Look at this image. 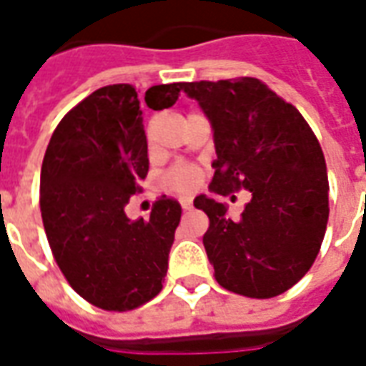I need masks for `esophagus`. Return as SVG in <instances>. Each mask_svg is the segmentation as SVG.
Returning a JSON list of instances; mask_svg holds the SVG:
<instances>
[{"label":"esophagus","mask_w":366,"mask_h":366,"mask_svg":"<svg viewBox=\"0 0 366 366\" xmlns=\"http://www.w3.org/2000/svg\"><path fill=\"white\" fill-rule=\"evenodd\" d=\"M180 206H182L184 209H190V207H192V198H190V196H184V198H180Z\"/></svg>","instance_id":"34e87169"}]
</instances>
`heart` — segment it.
Wrapping results in <instances>:
<instances>
[{"instance_id":"1","label":"heart","mask_w":366,"mask_h":366,"mask_svg":"<svg viewBox=\"0 0 366 366\" xmlns=\"http://www.w3.org/2000/svg\"><path fill=\"white\" fill-rule=\"evenodd\" d=\"M196 182H198V172L192 167H186V164L174 167L164 176V186L176 192L192 190Z\"/></svg>"}]
</instances>
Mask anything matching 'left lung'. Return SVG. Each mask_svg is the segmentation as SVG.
Returning <instances> with one entry per match:
<instances>
[{
	"instance_id": "left-lung-1",
	"label": "left lung",
	"mask_w": 366,
	"mask_h": 366,
	"mask_svg": "<svg viewBox=\"0 0 366 366\" xmlns=\"http://www.w3.org/2000/svg\"><path fill=\"white\" fill-rule=\"evenodd\" d=\"M212 125L217 159L209 190L251 192L239 219L206 194L204 247L215 280L249 298L282 294L314 264L330 217L322 147L302 113L257 78L186 82Z\"/></svg>"
}]
</instances>
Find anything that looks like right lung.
Segmentation results:
<instances>
[{"instance_id": "add662e5", "label": "right lung", "mask_w": 366, "mask_h": 366, "mask_svg": "<svg viewBox=\"0 0 366 366\" xmlns=\"http://www.w3.org/2000/svg\"><path fill=\"white\" fill-rule=\"evenodd\" d=\"M182 84L144 94L160 112ZM149 172L139 96L129 84L104 86L64 115L44 152L41 214L46 239L68 284L109 312L139 307L162 290L182 207L160 198L149 219L131 222L125 206Z\"/></svg>"}]
</instances>
